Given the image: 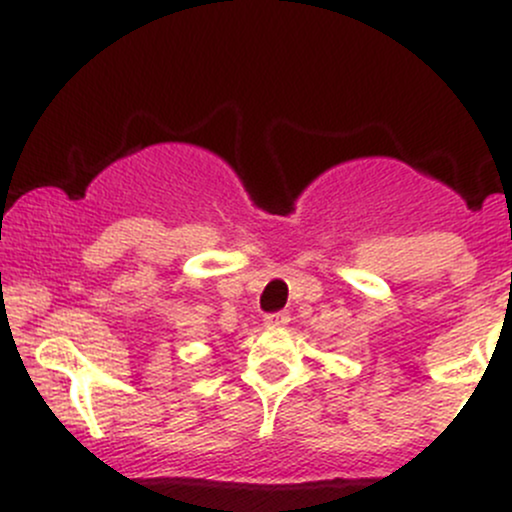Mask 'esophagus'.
<instances>
[{
	"label": "esophagus",
	"instance_id": "obj_1",
	"mask_svg": "<svg viewBox=\"0 0 512 512\" xmlns=\"http://www.w3.org/2000/svg\"><path fill=\"white\" fill-rule=\"evenodd\" d=\"M288 322H290L288 312H271V315L263 317V324H266V327H285Z\"/></svg>",
	"mask_w": 512,
	"mask_h": 512
}]
</instances>
